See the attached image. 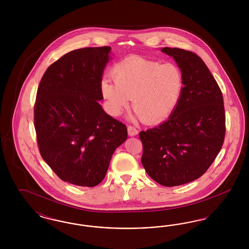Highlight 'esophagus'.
Returning <instances> with one entry per match:
<instances>
[{
    "instance_id": "1",
    "label": "esophagus",
    "mask_w": 249,
    "mask_h": 249,
    "mask_svg": "<svg viewBox=\"0 0 249 249\" xmlns=\"http://www.w3.org/2000/svg\"><path fill=\"white\" fill-rule=\"evenodd\" d=\"M128 133H129L130 136H134V135L138 134V130L132 126H128Z\"/></svg>"
}]
</instances>
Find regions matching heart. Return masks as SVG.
<instances>
[{"instance_id":"heart-1","label":"heart","mask_w":249,"mask_h":249,"mask_svg":"<svg viewBox=\"0 0 249 249\" xmlns=\"http://www.w3.org/2000/svg\"><path fill=\"white\" fill-rule=\"evenodd\" d=\"M114 81L104 78L101 91L107 100V109L119 116L130 106L135 118L148 124L158 123L176 109L184 89V74L172 62L130 58L118 63L112 71Z\"/></svg>"}]
</instances>
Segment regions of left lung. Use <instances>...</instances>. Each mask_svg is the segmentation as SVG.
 Listing matches in <instances>:
<instances>
[{
  "mask_svg": "<svg viewBox=\"0 0 249 249\" xmlns=\"http://www.w3.org/2000/svg\"><path fill=\"white\" fill-rule=\"evenodd\" d=\"M184 74L176 109L159 126L141 131L142 166L157 183L175 187L201 178L225 138L222 92L203 60L181 48H163Z\"/></svg>",
  "mask_w": 249,
  "mask_h": 249,
  "instance_id": "obj_1",
  "label": "left lung"
}]
</instances>
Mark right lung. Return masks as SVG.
I'll list each match as a JSON object with an SVG mask.
<instances>
[{
    "label": "right lung",
    "mask_w": 249,
    "mask_h": 249,
    "mask_svg": "<svg viewBox=\"0 0 249 249\" xmlns=\"http://www.w3.org/2000/svg\"><path fill=\"white\" fill-rule=\"evenodd\" d=\"M110 47L75 49L45 71L36 95L40 154L61 180L95 187L107 175L127 127L104 111L101 83Z\"/></svg>",
    "instance_id": "add662e5"
}]
</instances>
